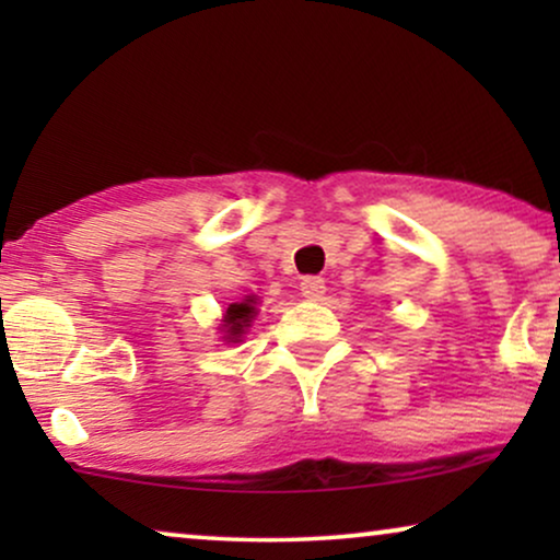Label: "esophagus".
Segmentation results:
<instances>
[{
  "label": "esophagus",
  "instance_id": "obj_1",
  "mask_svg": "<svg viewBox=\"0 0 560 560\" xmlns=\"http://www.w3.org/2000/svg\"><path fill=\"white\" fill-rule=\"evenodd\" d=\"M301 293H303V298H308V301H320V298H324V293H326L324 278H316V275H308V278H303Z\"/></svg>",
  "mask_w": 560,
  "mask_h": 560
}]
</instances>
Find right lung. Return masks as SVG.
Segmentation results:
<instances>
[{
  "instance_id": "1",
  "label": "right lung",
  "mask_w": 560,
  "mask_h": 560,
  "mask_svg": "<svg viewBox=\"0 0 560 560\" xmlns=\"http://www.w3.org/2000/svg\"><path fill=\"white\" fill-rule=\"evenodd\" d=\"M257 298L255 295H247L242 303H232L226 308V316H224V326L226 328V341H240L244 336V328L252 326V318L257 316Z\"/></svg>"
}]
</instances>
